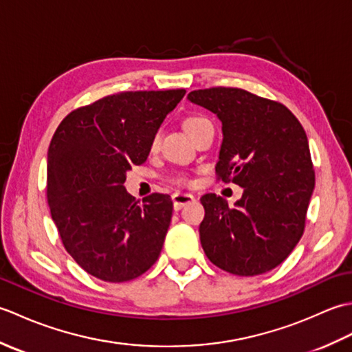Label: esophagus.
<instances>
[{"label":"esophagus","mask_w":352,"mask_h":352,"mask_svg":"<svg viewBox=\"0 0 352 352\" xmlns=\"http://www.w3.org/2000/svg\"><path fill=\"white\" fill-rule=\"evenodd\" d=\"M195 201V197L190 195V193H183V192H175L172 195V203H174L175 210H180L186 204H190Z\"/></svg>","instance_id":"obj_1"}]
</instances>
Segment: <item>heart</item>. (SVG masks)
<instances>
[{
    "label": "heart",
    "instance_id": "1",
    "mask_svg": "<svg viewBox=\"0 0 352 352\" xmlns=\"http://www.w3.org/2000/svg\"><path fill=\"white\" fill-rule=\"evenodd\" d=\"M206 124H210V121H208L207 118H204V116H190L184 121V129H186V131L190 134V136H193V134H195L201 129V126L206 125ZM159 142H160V133L157 131L151 139V149H155L157 146H159ZM174 182L178 183V184H186V183H188V178L183 177V175H177L174 178Z\"/></svg>",
    "mask_w": 352,
    "mask_h": 352
}]
</instances>
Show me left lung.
I'll return each mask as SVG.
<instances>
[{
  "instance_id": "left-lung-1",
  "label": "left lung",
  "mask_w": 352,
  "mask_h": 352,
  "mask_svg": "<svg viewBox=\"0 0 352 352\" xmlns=\"http://www.w3.org/2000/svg\"><path fill=\"white\" fill-rule=\"evenodd\" d=\"M188 98L222 122L218 180L243 188L234 207L214 193L201 198L206 256L233 275L271 271L294 251L305 228L315 189L307 134L284 104L243 89H199Z\"/></svg>"
}]
</instances>
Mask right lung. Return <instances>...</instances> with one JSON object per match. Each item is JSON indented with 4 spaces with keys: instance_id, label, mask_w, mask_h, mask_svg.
I'll return each mask as SVG.
<instances>
[{
    "instance_id": "1",
    "label": "right lung",
    "mask_w": 352,
    "mask_h": 352,
    "mask_svg": "<svg viewBox=\"0 0 352 352\" xmlns=\"http://www.w3.org/2000/svg\"><path fill=\"white\" fill-rule=\"evenodd\" d=\"M184 89L107 95L72 110L48 148L47 198L69 256L107 283L138 278L160 256L172 218L166 193H126L125 174L145 163Z\"/></svg>"
}]
</instances>
